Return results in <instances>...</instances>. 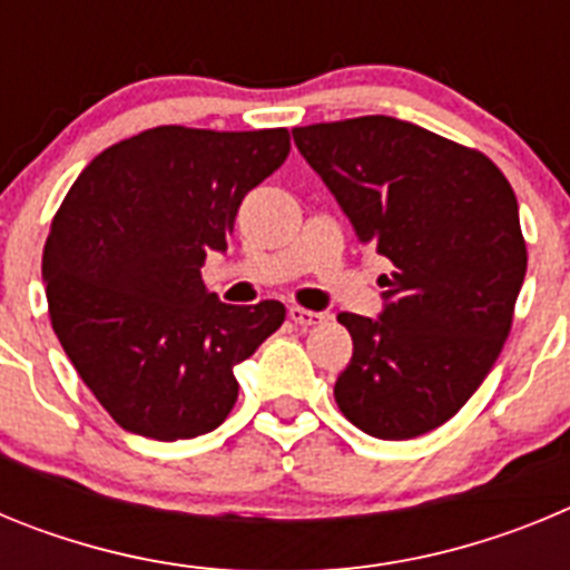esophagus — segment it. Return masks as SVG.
<instances>
[{
	"label": "esophagus",
	"mask_w": 570,
	"mask_h": 570,
	"mask_svg": "<svg viewBox=\"0 0 570 570\" xmlns=\"http://www.w3.org/2000/svg\"><path fill=\"white\" fill-rule=\"evenodd\" d=\"M288 316L291 322H294L296 328L308 331V328H316V325H322L325 322V314H320V311H305V308H288Z\"/></svg>",
	"instance_id": "obj_1"
}]
</instances>
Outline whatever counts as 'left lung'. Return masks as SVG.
Here are the masks:
<instances>
[{"instance_id":"1","label":"left lung","mask_w":570,"mask_h":570,"mask_svg":"<svg viewBox=\"0 0 570 570\" xmlns=\"http://www.w3.org/2000/svg\"><path fill=\"white\" fill-rule=\"evenodd\" d=\"M360 245L394 265L376 320L340 314L354 356L336 405L376 440H414L471 400L525 279L520 205L480 150L394 116L294 128Z\"/></svg>"}]
</instances>
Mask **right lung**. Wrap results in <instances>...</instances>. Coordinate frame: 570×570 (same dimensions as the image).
Returning <instances> with one entry per match:
<instances>
[{
  "label": "right lung",
  "mask_w": 570,
  "mask_h": 570,
  "mask_svg": "<svg viewBox=\"0 0 570 570\" xmlns=\"http://www.w3.org/2000/svg\"><path fill=\"white\" fill-rule=\"evenodd\" d=\"M291 150L285 128L163 125L88 163L53 216L42 282L77 374L125 431L194 440L225 422L248 360L285 305L236 308L203 282L242 199Z\"/></svg>",
  "instance_id": "right-lung-1"
}]
</instances>
